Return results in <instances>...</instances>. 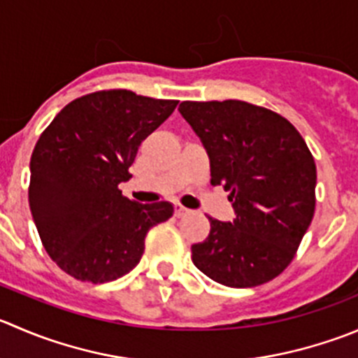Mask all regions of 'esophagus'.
Returning <instances> with one entry per match:
<instances>
[{"mask_svg": "<svg viewBox=\"0 0 358 358\" xmlns=\"http://www.w3.org/2000/svg\"><path fill=\"white\" fill-rule=\"evenodd\" d=\"M187 213H189V210H187V208L185 206H182V204H176V206H175V215H176V217H185V215Z\"/></svg>", "mask_w": 358, "mask_h": 358, "instance_id": "esophagus-1", "label": "esophagus"}]
</instances>
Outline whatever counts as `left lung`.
<instances>
[{"mask_svg": "<svg viewBox=\"0 0 358 358\" xmlns=\"http://www.w3.org/2000/svg\"><path fill=\"white\" fill-rule=\"evenodd\" d=\"M180 113L206 148L211 185L229 190L232 222L210 218L192 262L236 289L276 278L296 257L315 215L317 166L299 131L280 113L238 99L183 101Z\"/></svg>", "mask_w": 358, "mask_h": 358, "instance_id": "8db88e82", "label": "left lung"}]
</instances>
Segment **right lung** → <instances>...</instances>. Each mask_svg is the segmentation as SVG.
Here are the masks:
<instances>
[{"mask_svg":"<svg viewBox=\"0 0 358 358\" xmlns=\"http://www.w3.org/2000/svg\"><path fill=\"white\" fill-rule=\"evenodd\" d=\"M178 101L126 89L98 91L66 105L31 155L29 208L50 259L75 280L106 283L127 275L145 236L173 217V204H140L119 185L141 141Z\"/></svg>","mask_w":358,"mask_h":358,"instance_id":"right-lung-1","label":"right lung"}]
</instances>
